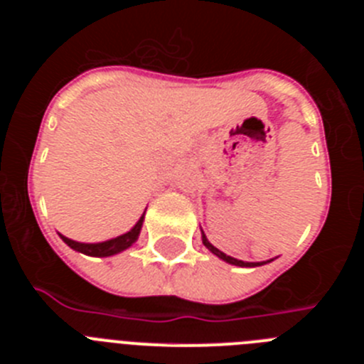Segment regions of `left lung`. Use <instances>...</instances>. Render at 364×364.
I'll use <instances>...</instances> for the list:
<instances>
[{
	"label": "left lung",
	"instance_id": "obj_1",
	"mask_svg": "<svg viewBox=\"0 0 364 364\" xmlns=\"http://www.w3.org/2000/svg\"><path fill=\"white\" fill-rule=\"evenodd\" d=\"M202 242H204V246L208 247V250H210L211 253H215V255L217 257H220L222 260H226V262H230V264H235V266H250V268H252V266H260V262H244V260H239V259H233V257H230V255H226V253H222L220 250H217V247L213 246V244L210 242V240L205 239V235L202 233Z\"/></svg>",
	"mask_w": 364,
	"mask_h": 364
}]
</instances>
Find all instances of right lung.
<instances>
[{
	"label": "right lung",
	"mask_w": 364,
	"mask_h": 364,
	"mask_svg": "<svg viewBox=\"0 0 364 364\" xmlns=\"http://www.w3.org/2000/svg\"><path fill=\"white\" fill-rule=\"evenodd\" d=\"M142 222L144 217H140V220L134 224V228L127 233L120 235L117 239H111V240H105V242H98V244H83V242H76V240H70L63 235H60L63 239V242L67 246H70L73 250L80 253H85V255H92V257H109V255H114V253H120L124 250L131 246L134 240L138 239V235H140V230H142Z\"/></svg>",
	"instance_id": "right-lung-1"
}]
</instances>
